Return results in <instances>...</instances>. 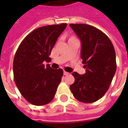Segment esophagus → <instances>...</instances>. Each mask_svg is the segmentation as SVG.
Listing matches in <instances>:
<instances>
[{"label": "esophagus", "mask_w": 128, "mask_h": 128, "mask_svg": "<svg viewBox=\"0 0 128 128\" xmlns=\"http://www.w3.org/2000/svg\"><path fill=\"white\" fill-rule=\"evenodd\" d=\"M64 75H69V72H66V71H64Z\"/></svg>", "instance_id": "1"}]
</instances>
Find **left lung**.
I'll return each mask as SVG.
<instances>
[{
    "mask_svg": "<svg viewBox=\"0 0 128 128\" xmlns=\"http://www.w3.org/2000/svg\"><path fill=\"white\" fill-rule=\"evenodd\" d=\"M69 25L80 39L81 58L86 68L84 75L72 72L75 82L70 89L78 101L93 103L106 94L115 74V50L109 38L94 26L86 24Z\"/></svg>",
    "mask_w": 128,
    "mask_h": 128,
    "instance_id": "left-lung-1",
    "label": "left lung"
}]
</instances>
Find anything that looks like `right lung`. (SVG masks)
I'll list each match as a JSON object with an SVG mask.
<instances>
[{"label": "right lung", "mask_w": 128, "mask_h": 128, "mask_svg": "<svg viewBox=\"0 0 128 128\" xmlns=\"http://www.w3.org/2000/svg\"><path fill=\"white\" fill-rule=\"evenodd\" d=\"M67 24L40 27L27 35L22 41L13 62L16 85L27 102L35 106H43L54 98L63 75L62 68L53 69L44 62L48 56Z\"/></svg>", "instance_id": "right-lung-1"}]
</instances>
